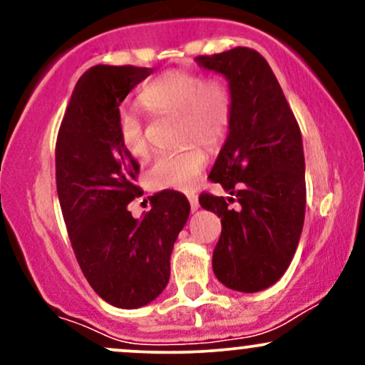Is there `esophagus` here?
Here are the masks:
<instances>
[{"instance_id":"1","label":"esophagus","mask_w":365,"mask_h":365,"mask_svg":"<svg viewBox=\"0 0 365 365\" xmlns=\"http://www.w3.org/2000/svg\"><path fill=\"white\" fill-rule=\"evenodd\" d=\"M188 202H190V209L192 212H195L197 209H199V199H197V195H188Z\"/></svg>"}]
</instances>
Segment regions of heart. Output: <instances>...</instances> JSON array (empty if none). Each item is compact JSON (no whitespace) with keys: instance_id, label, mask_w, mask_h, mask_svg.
Returning a JSON list of instances; mask_svg holds the SVG:
<instances>
[{"instance_id":"1","label":"heart","mask_w":365,"mask_h":365,"mask_svg":"<svg viewBox=\"0 0 365 365\" xmlns=\"http://www.w3.org/2000/svg\"><path fill=\"white\" fill-rule=\"evenodd\" d=\"M139 103L158 115H180L182 140H197L204 145H216L223 139L232 116L228 86L220 78H206V75L188 70H168L159 75L140 91ZM116 135L128 156H148L149 142L139 115L121 111ZM206 163V154L197 145L166 150L154 159L148 173L149 182L156 188L190 190Z\"/></svg>"}]
</instances>
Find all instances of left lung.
<instances>
[{"mask_svg":"<svg viewBox=\"0 0 365 365\" xmlns=\"http://www.w3.org/2000/svg\"><path fill=\"white\" fill-rule=\"evenodd\" d=\"M195 61L223 75L232 94L228 137L209 173L230 197H199L200 206L221 217L212 271L232 290L261 292L288 269L302 233V135L273 70L257 51L233 48ZM232 195L238 210L227 207Z\"/></svg>","mask_w":365,"mask_h":365,"instance_id":"8db88e82","label":"left lung"}]
</instances>
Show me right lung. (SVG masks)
Here are the masks:
<instances>
[{
    "label": "right lung",
    "mask_w": 365,
    "mask_h": 365,
    "mask_svg": "<svg viewBox=\"0 0 365 365\" xmlns=\"http://www.w3.org/2000/svg\"><path fill=\"white\" fill-rule=\"evenodd\" d=\"M153 68L96 65L78 78L56 140L60 206L83 276L108 304L139 309L170 282V257L190 204L180 192L149 197L135 220L128 204L139 163L116 135L120 104Z\"/></svg>",
    "instance_id": "right-lung-1"
}]
</instances>
